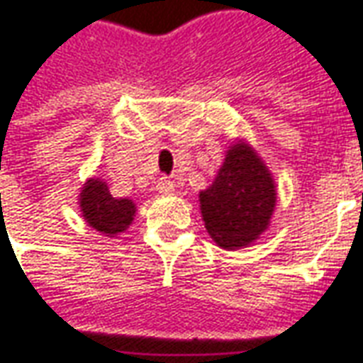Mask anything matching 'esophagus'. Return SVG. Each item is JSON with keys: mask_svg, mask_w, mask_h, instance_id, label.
<instances>
[{"mask_svg": "<svg viewBox=\"0 0 363 363\" xmlns=\"http://www.w3.org/2000/svg\"><path fill=\"white\" fill-rule=\"evenodd\" d=\"M157 191H160V194H174V191H176V184H174L169 177H160V182H157Z\"/></svg>", "mask_w": 363, "mask_h": 363, "instance_id": "obj_1", "label": "esophagus"}]
</instances>
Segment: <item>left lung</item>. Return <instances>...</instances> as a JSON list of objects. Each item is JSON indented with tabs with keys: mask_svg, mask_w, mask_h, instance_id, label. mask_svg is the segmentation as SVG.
Wrapping results in <instances>:
<instances>
[{
	"mask_svg": "<svg viewBox=\"0 0 363 363\" xmlns=\"http://www.w3.org/2000/svg\"><path fill=\"white\" fill-rule=\"evenodd\" d=\"M207 233L223 249H243L267 231L277 206L274 179L243 140L229 146L213 184L199 191Z\"/></svg>",
	"mask_w": 363,
	"mask_h": 363,
	"instance_id": "obj_1",
	"label": "left lung"
}]
</instances>
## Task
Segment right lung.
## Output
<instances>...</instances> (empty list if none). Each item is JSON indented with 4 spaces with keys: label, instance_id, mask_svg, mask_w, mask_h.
Returning <instances> with one entry per match:
<instances>
[{
    "label": "right lung",
    "instance_id": "obj_1",
    "mask_svg": "<svg viewBox=\"0 0 363 363\" xmlns=\"http://www.w3.org/2000/svg\"><path fill=\"white\" fill-rule=\"evenodd\" d=\"M79 207L82 211V219L106 237L122 233L134 221L136 206L132 199L110 196L106 182L101 177H91L82 186L79 196Z\"/></svg>",
    "mask_w": 363,
    "mask_h": 363
}]
</instances>
